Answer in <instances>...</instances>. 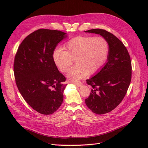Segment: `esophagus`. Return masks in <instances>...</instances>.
Returning a JSON list of instances; mask_svg holds the SVG:
<instances>
[{"instance_id":"esophagus-1","label":"esophagus","mask_w":148,"mask_h":148,"mask_svg":"<svg viewBox=\"0 0 148 148\" xmlns=\"http://www.w3.org/2000/svg\"><path fill=\"white\" fill-rule=\"evenodd\" d=\"M73 84H75V86H78V87H79V86H81L82 85V82H77V83H73Z\"/></svg>"}]
</instances>
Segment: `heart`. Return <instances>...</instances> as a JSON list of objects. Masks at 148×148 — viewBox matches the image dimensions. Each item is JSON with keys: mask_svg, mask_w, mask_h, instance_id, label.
Here are the masks:
<instances>
[{"mask_svg": "<svg viewBox=\"0 0 148 148\" xmlns=\"http://www.w3.org/2000/svg\"><path fill=\"white\" fill-rule=\"evenodd\" d=\"M62 48L55 49L53 60L61 72L66 73L74 63L67 77L72 82H77L87 75L96 73L104 64L109 54V44L102 37L79 36L71 39Z\"/></svg>", "mask_w": 148, "mask_h": 148, "instance_id": "heart-1", "label": "heart"}]
</instances>
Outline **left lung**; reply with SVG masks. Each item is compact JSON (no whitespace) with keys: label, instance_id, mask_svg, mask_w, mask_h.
Instances as JSON below:
<instances>
[{"label":"left lung","instance_id":"left-lung-1","mask_svg":"<svg viewBox=\"0 0 148 148\" xmlns=\"http://www.w3.org/2000/svg\"><path fill=\"white\" fill-rule=\"evenodd\" d=\"M85 32L100 34L109 44L106 64L86 80L92 89L85 103L92 112L104 114L114 110L126 95L132 79L130 56L123 42L106 30L92 29Z\"/></svg>","mask_w":148,"mask_h":148}]
</instances>
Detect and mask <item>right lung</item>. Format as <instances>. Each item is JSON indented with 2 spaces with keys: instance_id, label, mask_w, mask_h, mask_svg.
Masks as SVG:
<instances>
[{
  "instance_id": "obj_1",
  "label": "right lung",
  "mask_w": 148,
  "mask_h": 148,
  "mask_svg": "<svg viewBox=\"0 0 148 148\" xmlns=\"http://www.w3.org/2000/svg\"><path fill=\"white\" fill-rule=\"evenodd\" d=\"M61 31L39 29L26 36L18 49L13 71L23 99L38 112L52 114L64 100L65 77L53 60L57 44L65 38Z\"/></svg>"
}]
</instances>
